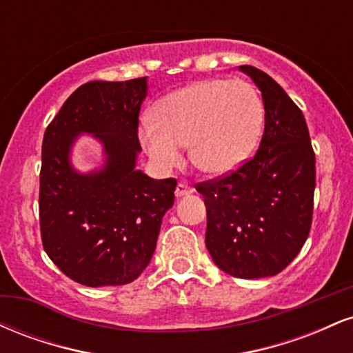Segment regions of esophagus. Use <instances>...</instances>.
I'll return each instance as SVG.
<instances>
[{
  "label": "esophagus",
  "instance_id": "esophagus-1",
  "mask_svg": "<svg viewBox=\"0 0 353 353\" xmlns=\"http://www.w3.org/2000/svg\"><path fill=\"white\" fill-rule=\"evenodd\" d=\"M194 192L192 188H189L188 184H177L176 188V197H185V196H190V194Z\"/></svg>",
  "mask_w": 353,
  "mask_h": 353
}]
</instances>
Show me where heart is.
I'll return each mask as SVG.
<instances>
[{
    "instance_id": "obj_1",
    "label": "heart",
    "mask_w": 353,
    "mask_h": 353,
    "mask_svg": "<svg viewBox=\"0 0 353 353\" xmlns=\"http://www.w3.org/2000/svg\"><path fill=\"white\" fill-rule=\"evenodd\" d=\"M262 123L257 92L242 79H202L176 89L139 124V141L161 171L181 163L189 144L192 164L208 174L234 171L254 149Z\"/></svg>"
}]
</instances>
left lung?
<instances>
[{
  "instance_id": "8db88e82",
  "label": "left lung",
  "mask_w": 353,
  "mask_h": 353,
  "mask_svg": "<svg viewBox=\"0 0 353 353\" xmlns=\"http://www.w3.org/2000/svg\"><path fill=\"white\" fill-rule=\"evenodd\" d=\"M261 89V145L237 171L197 184L208 209L205 245L219 269L237 279L282 272L309 237L315 154L305 117L264 71L239 66Z\"/></svg>"
}]
</instances>
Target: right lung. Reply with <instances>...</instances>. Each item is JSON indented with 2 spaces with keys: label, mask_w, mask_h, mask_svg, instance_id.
<instances>
[{
  "label": "right lung",
  "mask_w": 353,
  "mask_h": 353,
  "mask_svg": "<svg viewBox=\"0 0 353 353\" xmlns=\"http://www.w3.org/2000/svg\"><path fill=\"white\" fill-rule=\"evenodd\" d=\"M148 78L89 81L66 99L43 137L39 228L48 257L88 287L124 285L151 262L176 179L136 169ZM79 134L103 144L105 165L81 174L70 149Z\"/></svg>",
  "instance_id": "obj_1"
}]
</instances>
